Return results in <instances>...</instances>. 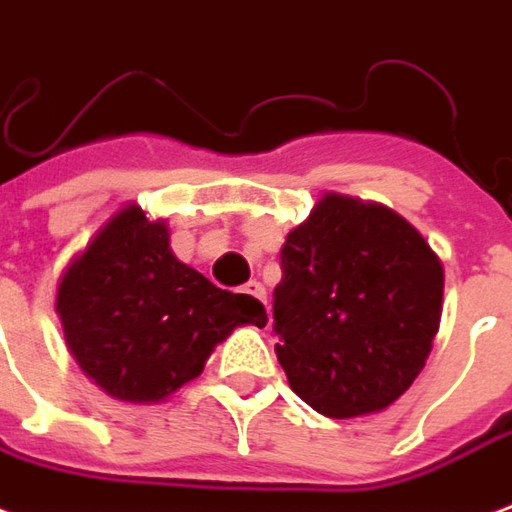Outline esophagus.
I'll return each instance as SVG.
<instances>
[{
	"instance_id": "34e87169",
	"label": "esophagus",
	"mask_w": 512,
	"mask_h": 512,
	"mask_svg": "<svg viewBox=\"0 0 512 512\" xmlns=\"http://www.w3.org/2000/svg\"><path fill=\"white\" fill-rule=\"evenodd\" d=\"M244 293L255 295V298H260V301L266 304V287L260 285V282H249V285H244Z\"/></svg>"
}]
</instances>
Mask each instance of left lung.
I'll return each instance as SVG.
<instances>
[{
  "label": "left lung",
  "instance_id": "left-lung-1",
  "mask_svg": "<svg viewBox=\"0 0 512 512\" xmlns=\"http://www.w3.org/2000/svg\"><path fill=\"white\" fill-rule=\"evenodd\" d=\"M279 257L276 358L290 388L325 418L391 407L439 331L445 271L426 238L391 208L328 192Z\"/></svg>",
  "mask_w": 512,
  "mask_h": 512
}]
</instances>
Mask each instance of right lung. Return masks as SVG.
I'll list each match as a JSON object with an SVG mask.
<instances>
[{
    "instance_id": "1",
    "label": "right lung",
    "mask_w": 512,
    "mask_h": 512,
    "mask_svg": "<svg viewBox=\"0 0 512 512\" xmlns=\"http://www.w3.org/2000/svg\"><path fill=\"white\" fill-rule=\"evenodd\" d=\"M67 350L113 399L165 401L195 380L238 325L266 306L211 285L170 252L168 225L130 203L97 230L56 290Z\"/></svg>"
}]
</instances>
